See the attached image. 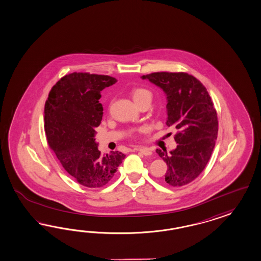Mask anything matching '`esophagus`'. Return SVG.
Here are the masks:
<instances>
[{
  "mask_svg": "<svg viewBox=\"0 0 261 261\" xmlns=\"http://www.w3.org/2000/svg\"><path fill=\"white\" fill-rule=\"evenodd\" d=\"M135 150L141 152V154H143L144 155H152V151L150 149L145 148V147H136Z\"/></svg>",
  "mask_w": 261,
  "mask_h": 261,
  "instance_id": "1",
  "label": "esophagus"
}]
</instances>
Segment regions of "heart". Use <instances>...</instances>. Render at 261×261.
<instances>
[{
    "label": "heart",
    "instance_id": "heart-1",
    "mask_svg": "<svg viewBox=\"0 0 261 261\" xmlns=\"http://www.w3.org/2000/svg\"><path fill=\"white\" fill-rule=\"evenodd\" d=\"M132 97H133V99H134L136 103L140 102L142 99H146V98H151L152 99L151 93L148 90L143 89V88L134 89L133 92H132Z\"/></svg>",
    "mask_w": 261,
    "mask_h": 261
}]
</instances>
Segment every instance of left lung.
<instances>
[{
	"label": "left lung",
	"mask_w": 261,
	"mask_h": 261,
	"mask_svg": "<svg viewBox=\"0 0 261 261\" xmlns=\"http://www.w3.org/2000/svg\"><path fill=\"white\" fill-rule=\"evenodd\" d=\"M141 77L166 94V124L177 129V146L171 155L166 149H156L168 167L165 182L173 187L190 184L204 169L218 138L219 121L211 97L197 79L184 72H155Z\"/></svg>",
	"instance_id": "8db88e82"
}]
</instances>
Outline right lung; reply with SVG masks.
Returning <instances> with one entry per match:
<instances>
[{"instance_id": "add662e5", "label": "right lung", "mask_w": 261, "mask_h": 261, "mask_svg": "<svg viewBox=\"0 0 261 261\" xmlns=\"http://www.w3.org/2000/svg\"><path fill=\"white\" fill-rule=\"evenodd\" d=\"M117 83L115 77L74 72L62 77L44 106V130L50 148L65 171L85 187L108 184L125 155H102L95 141L102 119L100 91Z\"/></svg>"}]
</instances>
